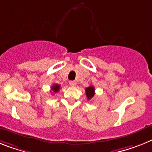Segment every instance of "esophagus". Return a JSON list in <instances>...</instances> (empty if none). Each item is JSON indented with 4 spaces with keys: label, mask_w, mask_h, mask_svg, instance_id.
Here are the masks:
<instances>
[{
    "label": "esophagus",
    "mask_w": 152,
    "mask_h": 152,
    "mask_svg": "<svg viewBox=\"0 0 152 152\" xmlns=\"http://www.w3.org/2000/svg\"><path fill=\"white\" fill-rule=\"evenodd\" d=\"M69 85L70 86H76V81H69Z\"/></svg>",
    "instance_id": "obj_1"
}]
</instances>
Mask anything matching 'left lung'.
Wrapping results in <instances>:
<instances>
[{
	"label": "left lung",
	"instance_id": "obj_1",
	"mask_svg": "<svg viewBox=\"0 0 152 152\" xmlns=\"http://www.w3.org/2000/svg\"><path fill=\"white\" fill-rule=\"evenodd\" d=\"M86 97H87L88 100H90L93 96L95 94V89H94V86H90L89 87L86 88Z\"/></svg>",
	"mask_w": 152,
	"mask_h": 152
}]
</instances>
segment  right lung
I'll return each instance as SVG.
<instances>
[{"label": "right lung", "mask_w": 152, "mask_h": 152, "mask_svg": "<svg viewBox=\"0 0 152 152\" xmlns=\"http://www.w3.org/2000/svg\"><path fill=\"white\" fill-rule=\"evenodd\" d=\"M51 89H52V90L54 92V93H57V92L59 90V89H60V86H59L58 84H54V85L51 87Z\"/></svg>", "instance_id": "obj_1"}]
</instances>
